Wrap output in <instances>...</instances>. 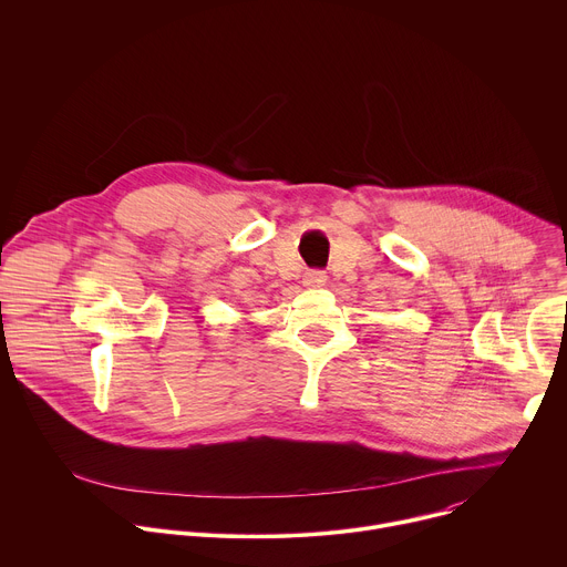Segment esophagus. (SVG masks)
Returning a JSON list of instances; mask_svg holds the SVG:
<instances>
[{
  "label": "esophagus",
  "instance_id": "esophagus-1",
  "mask_svg": "<svg viewBox=\"0 0 567 567\" xmlns=\"http://www.w3.org/2000/svg\"><path fill=\"white\" fill-rule=\"evenodd\" d=\"M303 284H306V286H323V284H326V272H321V270H308L306 277H303Z\"/></svg>",
  "mask_w": 567,
  "mask_h": 567
}]
</instances>
